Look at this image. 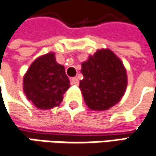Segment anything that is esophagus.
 <instances>
[{
  "instance_id": "obj_1",
  "label": "esophagus",
  "mask_w": 156,
  "mask_h": 156,
  "mask_svg": "<svg viewBox=\"0 0 156 156\" xmlns=\"http://www.w3.org/2000/svg\"><path fill=\"white\" fill-rule=\"evenodd\" d=\"M70 83H71V85H75V86H78V85H79V80H78L76 77H74V78H72V79H71Z\"/></svg>"
}]
</instances>
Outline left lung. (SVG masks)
Instances as JSON below:
<instances>
[{
  "mask_svg": "<svg viewBox=\"0 0 156 156\" xmlns=\"http://www.w3.org/2000/svg\"><path fill=\"white\" fill-rule=\"evenodd\" d=\"M80 89L91 110H108L117 104L128 85L122 62L110 49H100L81 63Z\"/></svg>",
  "mask_w": 156,
  "mask_h": 156,
  "instance_id": "left-lung-1",
  "label": "left lung"
}]
</instances>
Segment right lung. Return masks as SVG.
Wrapping results in <instances>:
<instances>
[{
  "mask_svg": "<svg viewBox=\"0 0 156 156\" xmlns=\"http://www.w3.org/2000/svg\"><path fill=\"white\" fill-rule=\"evenodd\" d=\"M69 87L65 68L57 63L54 53L38 57L23 77V90L27 100L41 109L59 106Z\"/></svg>",
  "mask_w": 156,
  "mask_h": 156,
  "instance_id": "right-lung-1",
  "label": "right lung"
}]
</instances>
